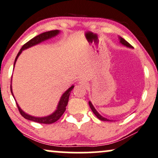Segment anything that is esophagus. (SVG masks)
I'll return each instance as SVG.
<instances>
[{
  "label": "esophagus",
  "instance_id": "obj_1",
  "mask_svg": "<svg viewBox=\"0 0 158 158\" xmlns=\"http://www.w3.org/2000/svg\"><path fill=\"white\" fill-rule=\"evenodd\" d=\"M79 85H80L81 87H86L87 86V84L86 82H85V81H79Z\"/></svg>",
  "mask_w": 158,
  "mask_h": 158
}]
</instances>
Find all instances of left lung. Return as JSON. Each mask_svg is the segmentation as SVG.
Segmentation results:
<instances>
[{
    "label": "left lung",
    "mask_w": 158,
    "mask_h": 158,
    "mask_svg": "<svg viewBox=\"0 0 158 158\" xmlns=\"http://www.w3.org/2000/svg\"><path fill=\"white\" fill-rule=\"evenodd\" d=\"M118 39H119V43H120L121 44H122L123 45H124V46L127 47V48H133V47H132V45H131L130 44V43H128V42H127L126 40H125L123 39V38H122L121 37H119ZM88 103H89V105H90V109L92 110L93 113H94L95 114V115H96V116L99 119V120H101V121H113V120H110V119L106 118H104V117L102 116V115H101L100 114L98 113V112H97V110L95 109V107H94V105H93V104L91 103L90 101H89Z\"/></svg>",
    "instance_id": "1"
}]
</instances>
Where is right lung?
I'll return each instance as SVG.
<instances>
[{"label": "right lung", "mask_w": 158, "mask_h": 158, "mask_svg": "<svg viewBox=\"0 0 158 158\" xmlns=\"http://www.w3.org/2000/svg\"><path fill=\"white\" fill-rule=\"evenodd\" d=\"M60 33V31H59V30L49 31L44 32V33H42V34H40V35L36 36V37L32 38L31 40H30L27 42L26 44L23 45L21 49H20V51L18 52V55H17L16 58H15V62H14V68H15V63H16V61H17V60H18V56H20L23 51L26 50V49H27L28 48H31V47H32V46H35V45H37V44H40V43H41L42 42H44L45 40H49V39H51V38L56 37V36L58 35ZM10 87H11V93H12L13 97H14V98H15V96H14V95H13V92H12V85H11ZM73 87H74V85H72L71 87H70L69 88H68V90L62 95L60 101H59V103L57 104V107H56V109L54 112V113H51V115H47V116H44V117H35V116H32V115H28V114L26 113L20 107V106L18 105V104L17 103L15 98V102H16L17 106H18L19 111H20V114H21L22 116L25 118L28 119V120H29V121H35V122L40 123H48V124H49V123H54V122H56L57 120H59V119H60V118L62 115V114L64 113V112L65 111L66 106H67V104H68L70 94H71V90H73Z\"/></svg>", "instance_id": "right-lung-1"}]
</instances>
